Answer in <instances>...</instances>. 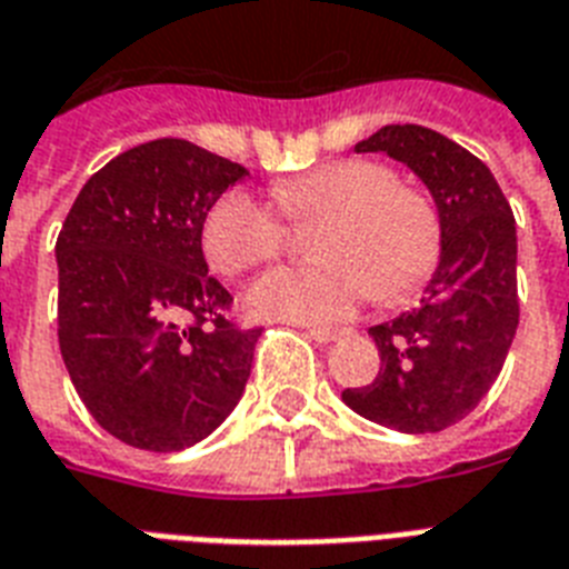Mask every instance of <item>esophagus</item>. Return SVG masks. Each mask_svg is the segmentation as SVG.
Returning a JSON list of instances; mask_svg holds the SVG:
<instances>
[{
    "label": "esophagus",
    "instance_id": "1",
    "mask_svg": "<svg viewBox=\"0 0 569 569\" xmlns=\"http://www.w3.org/2000/svg\"><path fill=\"white\" fill-rule=\"evenodd\" d=\"M351 330L348 328H307V337L321 342V346H328V342H337V339L348 337Z\"/></svg>",
    "mask_w": 569,
    "mask_h": 569
}]
</instances>
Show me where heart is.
<instances>
[{"mask_svg": "<svg viewBox=\"0 0 569 569\" xmlns=\"http://www.w3.org/2000/svg\"><path fill=\"white\" fill-rule=\"evenodd\" d=\"M271 197L292 223H321L312 236L319 266L262 277L244 298L259 319L333 325L369 295L407 298L440 259V214L422 191L398 186L387 164L342 159L277 182ZM200 241L218 274L241 277L283 250L286 227L259 197L232 189L209 206Z\"/></svg>", "mask_w": 569, "mask_h": 569, "instance_id": "b5f03b06", "label": "heart"}]
</instances>
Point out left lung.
Segmentation results:
<instances>
[{
    "mask_svg": "<svg viewBox=\"0 0 569 569\" xmlns=\"http://www.w3.org/2000/svg\"><path fill=\"white\" fill-rule=\"evenodd\" d=\"M355 150L387 153L425 182L442 239L422 303L369 328L378 378L342 401L401 433L442 431L493 387L520 325L513 212L490 168L433 129L396 123Z\"/></svg>",
    "mask_w": 569,
    "mask_h": 569,
    "instance_id": "1",
    "label": "left lung"
}]
</instances>
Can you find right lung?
Wrapping results in <instances>:
<instances>
[{"instance_id": "add662e5", "label": "right lung", "mask_w": 569, "mask_h": 569, "mask_svg": "<svg viewBox=\"0 0 569 569\" xmlns=\"http://www.w3.org/2000/svg\"><path fill=\"white\" fill-rule=\"evenodd\" d=\"M248 177L182 138L138 144L84 182L58 232V346L76 392L127 446L180 451L239 405L262 330L227 321L203 259L209 206Z\"/></svg>"}]
</instances>
